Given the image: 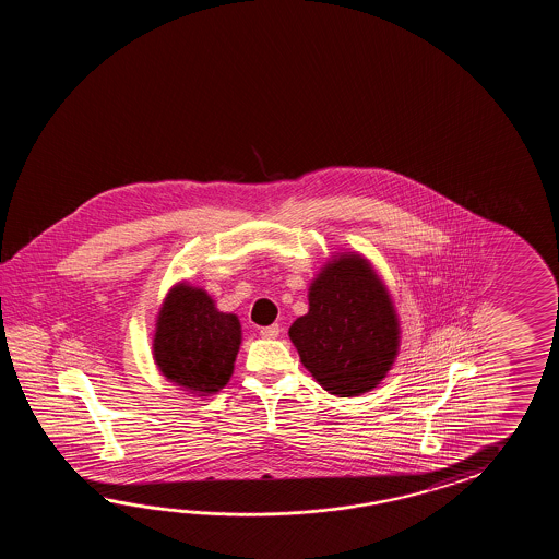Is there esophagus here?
Here are the masks:
<instances>
[{
	"instance_id": "obj_1",
	"label": "esophagus",
	"mask_w": 559,
	"mask_h": 559,
	"mask_svg": "<svg viewBox=\"0 0 559 559\" xmlns=\"http://www.w3.org/2000/svg\"><path fill=\"white\" fill-rule=\"evenodd\" d=\"M280 332H282V330H280V325H277V323H274V325H267V328H262V330H260V335H262V337H265V340H275V337L280 335Z\"/></svg>"
}]
</instances>
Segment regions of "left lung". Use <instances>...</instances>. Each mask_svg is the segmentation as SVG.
Returning <instances> with one entry per match:
<instances>
[{"label": "left lung", "mask_w": 559, "mask_h": 559, "mask_svg": "<svg viewBox=\"0 0 559 559\" xmlns=\"http://www.w3.org/2000/svg\"><path fill=\"white\" fill-rule=\"evenodd\" d=\"M309 309L289 328L304 368L332 395L378 388L402 344L392 294L368 258L337 251L311 280Z\"/></svg>", "instance_id": "left-lung-1"}]
</instances>
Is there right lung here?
I'll return each instance as SVG.
<instances>
[{
  "label": "right lung",
  "instance_id": "1",
  "mask_svg": "<svg viewBox=\"0 0 559 559\" xmlns=\"http://www.w3.org/2000/svg\"><path fill=\"white\" fill-rule=\"evenodd\" d=\"M241 345L236 313L219 311L203 287L178 282L155 316L152 354L169 383L193 395H214L234 373Z\"/></svg>",
  "mask_w": 559,
  "mask_h": 559
}]
</instances>
